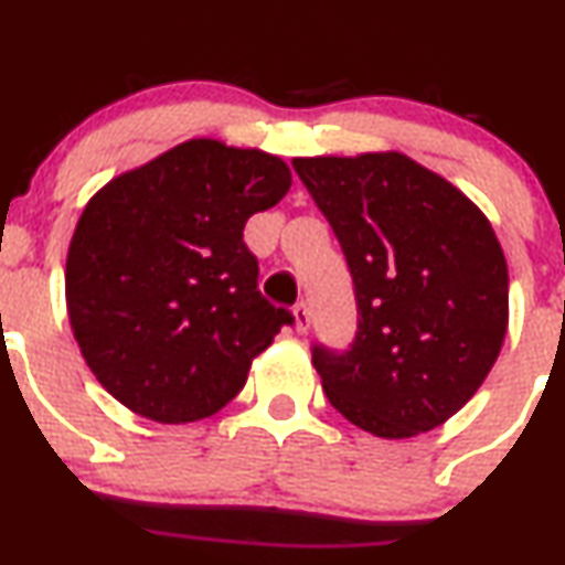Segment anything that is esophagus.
<instances>
[{
    "label": "esophagus",
    "instance_id": "1",
    "mask_svg": "<svg viewBox=\"0 0 565 565\" xmlns=\"http://www.w3.org/2000/svg\"><path fill=\"white\" fill-rule=\"evenodd\" d=\"M295 329H297V334H305V331L310 329V310H308V305L305 302H297L295 305Z\"/></svg>",
    "mask_w": 565,
    "mask_h": 565
}]
</instances>
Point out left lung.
Listing matches in <instances>:
<instances>
[{
    "instance_id": "obj_1",
    "label": "left lung",
    "mask_w": 565,
    "mask_h": 565,
    "mask_svg": "<svg viewBox=\"0 0 565 565\" xmlns=\"http://www.w3.org/2000/svg\"><path fill=\"white\" fill-rule=\"evenodd\" d=\"M355 287L348 350L312 348L329 403L358 429L407 439L477 394L508 329V265L484 213L399 152L295 158Z\"/></svg>"
}]
</instances>
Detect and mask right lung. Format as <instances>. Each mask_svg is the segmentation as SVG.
Returning <instances> with one entry per match:
<instances>
[{"label":"right lung","mask_w":565,"mask_h":565,"mask_svg":"<svg viewBox=\"0 0 565 565\" xmlns=\"http://www.w3.org/2000/svg\"><path fill=\"white\" fill-rule=\"evenodd\" d=\"M289 186L276 154L192 139L88 200L67 249V318L128 411L158 424L213 416L295 321L260 295L244 244L249 215Z\"/></svg>","instance_id":"1"}]
</instances>
